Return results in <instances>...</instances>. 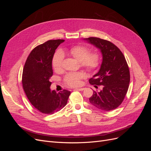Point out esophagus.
Listing matches in <instances>:
<instances>
[{"label": "esophagus", "instance_id": "esophagus-1", "mask_svg": "<svg viewBox=\"0 0 151 151\" xmlns=\"http://www.w3.org/2000/svg\"><path fill=\"white\" fill-rule=\"evenodd\" d=\"M84 90V88H76L74 89V91H83Z\"/></svg>", "mask_w": 151, "mask_h": 151}]
</instances>
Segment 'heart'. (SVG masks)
<instances>
[{"instance_id": "1", "label": "heart", "mask_w": 151, "mask_h": 151, "mask_svg": "<svg viewBox=\"0 0 151 151\" xmlns=\"http://www.w3.org/2000/svg\"><path fill=\"white\" fill-rule=\"evenodd\" d=\"M89 48L77 45L70 49L69 53L77 60L80 62L81 67L84 68L88 72H92L96 70L99 67L101 61L99 54L97 52H91ZM64 58V54L58 50L52 59V66L55 70H60L63 67V62ZM84 78V74L82 72H69L67 74L63 81L64 83L70 87H77L81 85V80Z\"/></svg>"}]
</instances>
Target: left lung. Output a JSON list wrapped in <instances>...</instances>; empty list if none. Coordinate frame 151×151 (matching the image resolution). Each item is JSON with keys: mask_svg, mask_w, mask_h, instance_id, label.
I'll use <instances>...</instances> for the list:
<instances>
[{"mask_svg": "<svg viewBox=\"0 0 151 151\" xmlns=\"http://www.w3.org/2000/svg\"><path fill=\"white\" fill-rule=\"evenodd\" d=\"M85 40L100 49L103 55L99 72L89 80L96 88L102 86L103 90L94 91L89 102L102 110H113L122 104L129 89L130 76L126 59L121 50L108 40L96 37Z\"/></svg>", "mask_w": 151, "mask_h": 151, "instance_id": "1", "label": "left lung"}]
</instances>
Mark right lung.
Masks as SVG:
<instances>
[{
    "mask_svg": "<svg viewBox=\"0 0 151 151\" xmlns=\"http://www.w3.org/2000/svg\"><path fill=\"white\" fill-rule=\"evenodd\" d=\"M64 40H51L36 47L29 53L22 75V88L31 104L44 114H53L64 107L70 91L57 93L50 91L53 76L52 58L58 45Z\"/></svg>",
    "mask_w": 151,
    "mask_h": 151,
    "instance_id": "add662e5",
    "label": "right lung"
}]
</instances>
